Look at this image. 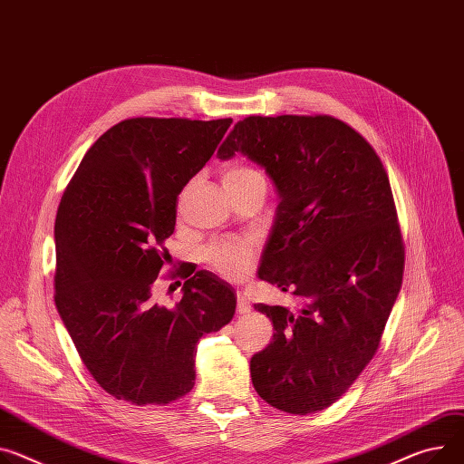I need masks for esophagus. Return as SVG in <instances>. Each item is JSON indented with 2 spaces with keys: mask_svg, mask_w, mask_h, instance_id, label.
<instances>
[{
  "mask_svg": "<svg viewBox=\"0 0 464 464\" xmlns=\"http://www.w3.org/2000/svg\"><path fill=\"white\" fill-rule=\"evenodd\" d=\"M237 312L239 314H248L251 312V303L245 297L243 292H237Z\"/></svg>",
  "mask_w": 464,
  "mask_h": 464,
  "instance_id": "1",
  "label": "esophagus"
}]
</instances>
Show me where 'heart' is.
<instances>
[{"label": "heart", "mask_w": 464, "mask_h": 464, "mask_svg": "<svg viewBox=\"0 0 464 464\" xmlns=\"http://www.w3.org/2000/svg\"><path fill=\"white\" fill-rule=\"evenodd\" d=\"M262 174L248 165H230L223 172V184L225 186H236L248 180H258ZM206 256L209 264L216 267L225 276H241L253 260V246L245 239H232V241H221L211 245Z\"/></svg>", "instance_id": "obj_1"}]
</instances>
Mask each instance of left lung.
<instances>
[{
  "label": "left lung",
  "mask_w": 464,
  "mask_h": 464,
  "mask_svg": "<svg viewBox=\"0 0 464 464\" xmlns=\"http://www.w3.org/2000/svg\"><path fill=\"white\" fill-rule=\"evenodd\" d=\"M236 152L266 170L280 200L258 278L301 301L255 304L275 334L251 359L253 386L278 411H324L373 359L401 290L386 170L361 133L327 115L246 117L218 156Z\"/></svg>",
  "instance_id": "1"
}]
</instances>
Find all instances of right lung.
Instances as JSON below:
<instances>
[{
    "label": "right lung",
    "instance_id": "right-lung-1",
    "mask_svg": "<svg viewBox=\"0 0 464 464\" xmlns=\"http://www.w3.org/2000/svg\"><path fill=\"white\" fill-rule=\"evenodd\" d=\"M232 119H128L83 156L55 218V306L94 381L115 400L165 405L195 386L198 340L234 317L216 273L186 275L174 306L154 284L178 195L216 152Z\"/></svg>",
    "mask_w": 464,
    "mask_h": 464
}]
</instances>
